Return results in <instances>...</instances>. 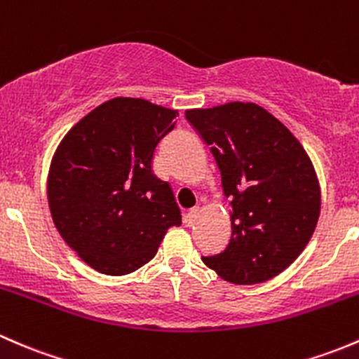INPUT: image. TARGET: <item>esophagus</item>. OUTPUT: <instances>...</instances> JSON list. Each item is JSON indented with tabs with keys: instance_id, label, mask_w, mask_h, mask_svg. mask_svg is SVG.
Segmentation results:
<instances>
[{
	"instance_id": "obj_1",
	"label": "esophagus",
	"mask_w": 359,
	"mask_h": 359,
	"mask_svg": "<svg viewBox=\"0 0 359 359\" xmlns=\"http://www.w3.org/2000/svg\"><path fill=\"white\" fill-rule=\"evenodd\" d=\"M198 210H201L198 207H194V209H190L187 212V216H184V223H187L188 226L195 223V219H197V216H198Z\"/></svg>"
}]
</instances>
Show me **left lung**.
<instances>
[{
    "label": "left lung",
    "mask_w": 359,
    "mask_h": 359,
    "mask_svg": "<svg viewBox=\"0 0 359 359\" xmlns=\"http://www.w3.org/2000/svg\"><path fill=\"white\" fill-rule=\"evenodd\" d=\"M210 147L231 205L226 249L202 261L226 282L261 283L297 259L320 216V184L294 135L256 103L184 112Z\"/></svg>",
    "instance_id": "1"
}]
</instances>
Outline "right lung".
Returning a JSON list of instances; mask_svg holds the SVG:
<instances>
[{"instance_id":"obj_1","label":"right lung","mask_w":359,"mask_h":359,"mask_svg":"<svg viewBox=\"0 0 359 359\" xmlns=\"http://www.w3.org/2000/svg\"><path fill=\"white\" fill-rule=\"evenodd\" d=\"M178 112L142 98H114L65 135L50 165L48 204L65 243L103 275L136 271L180 226L171 187L152 171Z\"/></svg>"}]
</instances>
